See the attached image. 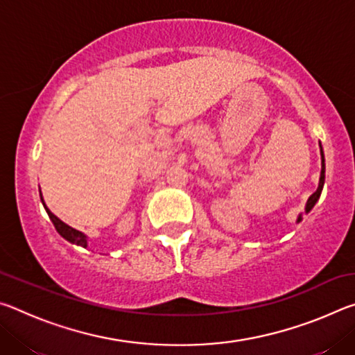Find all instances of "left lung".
Returning a JSON list of instances; mask_svg holds the SVG:
<instances>
[{"mask_svg": "<svg viewBox=\"0 0 355 355\" xmlns=\"http://www.w3.org/2000/svg\"><path fill=\"white\" fill-rule=\"evenodd\" d=\"M320 147H321V144H320ZM324 180H326V164H324V152H322V147H321V177H320V184H318V189L313 192V194L309 197L307 205H305V213H310L311 208H313L315 203L318 202V199H320L322 186H324ZM300 220H302V214H299V218H297V222H300Z\"/></svg>", "mask_w": 355, "mask_h": 355, "instance_id": "1", "label": "left lung"}]
</instances>
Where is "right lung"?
<instances>
[{
	"label": "right lung",
	"mask_w": 355,
	"mask_h": 355,
	"mask_svg": "<svg viewBox=\"0 0 355 355\" xmlns=\"http://www.w3.org/2000/svg\"><path fill=\"white\" fill-rule=\"evenodd\" d=\"M40 200H42V203H44V207H45L46 213H48V218L51 219L53 225H55V228L58 230L59 235H61L64 239H67L69 243L76 244V245H81V248L86 249V248H87V236L84 235V233L75 230V228H71L70 225H67V224H65V222H62L61 219H59L58 216L53 214V213L50 211V209L46 208L44 199H42V192H40Z\"/></svg>",
	"instance_id": "1"
}]
</instances>
